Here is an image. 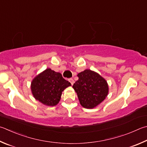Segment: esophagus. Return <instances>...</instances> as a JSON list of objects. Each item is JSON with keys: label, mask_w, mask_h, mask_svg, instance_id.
I'll return each instance as SVG.
<instances>
[{"label": "esophagus", "mask_w": 147, "mask_h": 147, "mask_svg": "<svg viewBox=\"0 0 147 147\" xmlns=\"http://www.w3.org/2000/svg\"><path fill=\"white\" fill-rule=\"evenodd\" d=\"M68 80H69V82L71 83V85H73V84H74V80H73V78H69V79Z\"/></svg>", "instance_id": "1"}]
</instances>
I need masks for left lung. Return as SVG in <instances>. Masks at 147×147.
<instances>
[{
    "mask_svg": "<svg viewBox=\"0 0 147 147\" xmlns=\"http://www.w3.org/2000/svg\"><path fill=\"white\" fill-rule=\"evenodd\" d=\"M77 76L78 80L73 88L80 105L85 109L96 107L109 94L107 82L100 74L90 69H85Z\"/></svg>",
    "mask_w": 147,
    "mask_h": 147,
    "instance_id": "1",
    "label": "left lung"
}]
</instances>
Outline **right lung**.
I'll use <instances>...</instances> for the list:
<instances>
[{
  "label": "right lung",
  "mask_w": 147,
  "mask_h": 147,
  "mask_svg": "<svg viewBox=\"0 0 147 147\" xmlns=\"http://www.w3.org/2000/svg\"><path fill=\"white\" fill-rule=\"evenodd\" d=\"M71 85L61 73L47 68L33 79L31 90L35 100L46 106L53 107L59 103L62 92Z\"/></svg>",
  "instance_id": "add662e5"
}]
</instances>
